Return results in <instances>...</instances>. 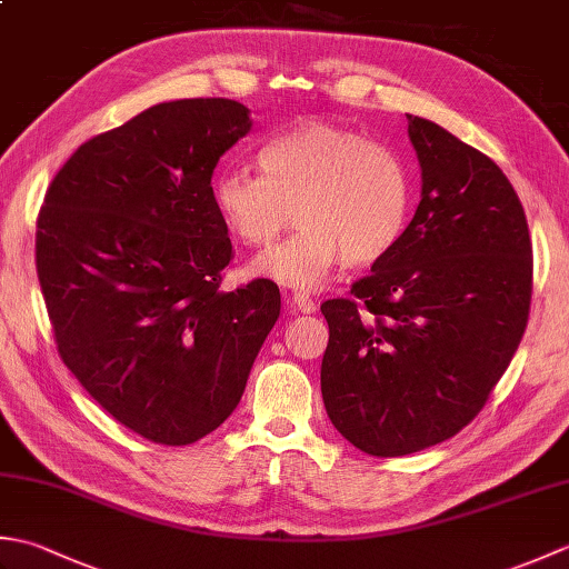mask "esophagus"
<instances>
[{"instance_id": "34e87169", "label": "esophagus", "mask_w": 569, "mask_h": 569, "mask_svg": "<svg viewBox=\"0 0 569 569\" xmlns=\"http://www.w3.org/2000/svg\"><path fill=\"white\" fill-rule=\"evenodd\" d=\"M291 308L293 310H298V312H316V300H312L310 296H306V293H293V298H291Z\"/></svg>"}]
</instances>
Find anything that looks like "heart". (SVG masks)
Masks as SVG:
<instances>
[{
    "label": "heart",
    "instance_id": "heart-1",
    "mask_svg": "<svg viewBox=\"0 0 569 569\" xmlns=\"http://www.w3.org/2000/svg\"><path fill=\"white\" fill-rule=\"evenodd\" d=\"M261 173L232 166L212 196L229 234L269 247L298 214L300 232L251 263V273L312 291L342 259L369 266L393 251L410 217L403 163L355 129L308 119L261 141Z\"/></svg>",
    "mask_w": 569,
    "mask_h": 569
}]
</instances>
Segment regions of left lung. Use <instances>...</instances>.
<instances>
[{
	"label": "left lung",
	"mask_w": 569,
	"mask_h": 569,
	"mask_svg": "<svg viewBox=\"0 0 569 569\" xmlns=\"http://www.w3.org/2000/svg\"><path fill=\"white\" fill-rule=\"evenodd\" d=\"M408 137L422 171L413 220L352 298L320 306L325 410L373 457L426 450L477 418L533 296L526 212L501 168L430 119L408 114Z\"/></svg>",
	"instance_id": "left-lung-1"
}]
</instances>
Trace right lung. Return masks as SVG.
<instances>
[{"mask_svg":"<svg viewBox=\"0 0 569 569\" xmlns=\"http://www.w3.org/2000/svg\"><path fill=\"white\" fill-rule=\"evenodd\" d=\"M249 129L234 100L149 107L78 147L36 220L60 359L156 445H192L232 416L281 312L269 278L220 288L234 251L210 180Z\"/></svg>","mask_w":569,"mask_h":569,"instance_id":"add662e5","label":"right lung"}]
</instances>
